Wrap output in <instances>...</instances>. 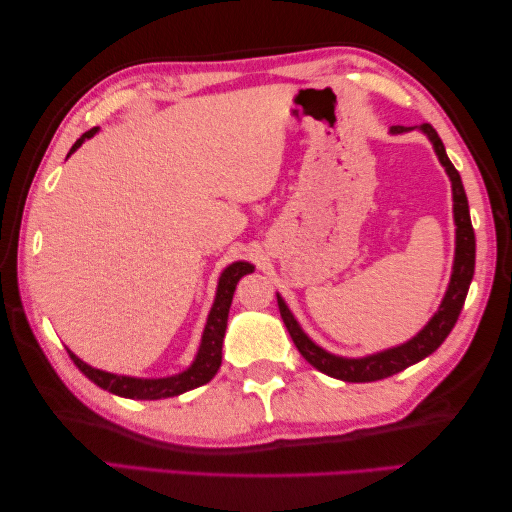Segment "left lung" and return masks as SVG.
Listing matches in <instances>:
<instances>
[{
    "mask_svg": "<svg viewBox=\"0 0 512 512\" xmlns=\"http://www.w3.org/2000/svg\"><path fill=\"white\" fill-rule=\"evenodd\" d=\"M409 129L411 127L396 125L391 127V134H402V132H409ZM420 132L431 140L440 165L444 167V171H447V176L451 180L453 220H455V259H453L451 281H449L447 295H444L438 312L433 314L429 323L424 325V328L407 343L389 347V350L369 354L363 358H345V356L325 352L323 347L314 343L310 336L301 330L297 319L292 317L286 301L277 295L281 319H284L286 328L292 336V341H295L297 350L301 352V356L306 358L312 367H317L319 372L328 374L332 378L345 380V383H372V380L394 376L402 372V369H407L409 365L418 363L422 358H427L429 354L436 352L460 317L466 292H469L471 279L475 273V233H473V224L469 215V200H466V193L462 187V178L458 169L453 167V162L449 160L447 151H444V145L436 129L424 123L420 125Z\"/></svg>",
    "mask_w": 512,
    "mask_h": 512,
    "instance_id": "8db88e82",
    "label": "left lung"
}]
</instances>
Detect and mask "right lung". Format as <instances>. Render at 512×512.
Returning a JSON list of instances; mask_svg holds the SVG:
<instances>
[{"label":"right lung","instance_id":"1","mask_svg":"<svg viewBox=\"0 0 512 512\" xmlns=\"http://www.w3.org/2000/svg\"><path fill=\"white\" fill-rule=\"evenodd\" d=\"M96 132H99V127H92L90 132H85L72 145L70 154L83 145L85 138H92ZM248 273H253V264H248V262H233L231 266L224 268V273L220 275V281H217L213 308H211L209 319H206V325H204L200 350H198V354H195V361L191 363V367H187L184 372H180L176 376H167V378L118 376V374L103 372V369H96L88 363H83L81 358L72 354L70 350H68V354L74 361V365L79 367L94 385H99L101 389L112 391V394L123 396V398L160 400V398L180 396V394H184V391L206 385L222 365V343H224V332H226L228 310H231L233 292H235L237 281Z\"/></svg>","mask_w":512,"mask_h":512}]
</instances>
